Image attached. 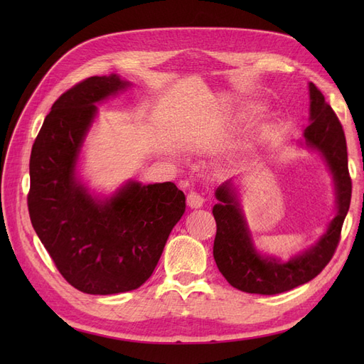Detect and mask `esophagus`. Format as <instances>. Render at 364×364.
<instances>
[{
  "mask_svg": "<svg viewBox=\"0 0 364 364\" xmlns=\"http://www.w3.org/2000/svg\"><path fill=\"white\" fill-rule=\"evenodd\" d=\"M186 203L190 208H200L205 203V199L199 191H190L186 196Z\"/></svg>",
  "mask_w": 364,
  "mask_h": 364,
  "instance_id": "obj_1",
  "label": "esophagus"
}]
</instances>
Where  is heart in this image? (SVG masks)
Here are the masks:
<instances>
[{
  "mask_svg": "<svg viewBox=\"0 0 364 364\" xmlns=\"http://www.w3.org/2000/svg\"><path fill=\"white\" fill-rule=\"evenodd\" d=\"M249 112H257V109H249Z\"/></svg>",
  "mask_w": 364,
  "mask_h": 364,
  "instance_id": "heart-1",
  "label": "heart"
}]
</instances>
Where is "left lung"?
Masks as SVG:
<instances>
[{"mask_svg":"<svg viewBox=\"0 0 364 364\" xmlns=\"http://www.w3.org/2000/svg\"><path fill=\"white\" fill-rule=\"evenodd\" d=\"M310 121L304 132V141L325 159L334 178L337 194V214L311 249L287 262L259 255L253 247L232 183L228 181L215 191L218 203L213 208L217 223L214 259L226 281L241 291L255 294L289 291L316 278L331 261L338 246L352 193L346 138L333 107L325 102L323 94L314 83H310Z\"/></svg>","mask_w":364,"mask_h":364,"instance_id":"8db88e82","label":"left lung"}]
</instances>
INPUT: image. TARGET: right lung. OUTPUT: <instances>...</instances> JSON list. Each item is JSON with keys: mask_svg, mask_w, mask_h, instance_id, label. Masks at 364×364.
I'll return each mask as SVG.
<instances>
[{"mask_svg": "<svg viewBox=\"0 0 364 364\" xmlns=\"http://www.w3.org/2000/svg\"><path fill=\"white\" fill-rule=\"evenodd\" d=\"M127 85L117 74L74 85L54 102L31 147V225L62 277L87 294L141 287L185 213V194L171 182H129L111 199L98 200L75 178L95 103Z\"/></svg>", "mask_w": 364, "mask_h": 364, "instance_id": "obj_1", "label": "right lung"}]
</instances>
